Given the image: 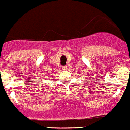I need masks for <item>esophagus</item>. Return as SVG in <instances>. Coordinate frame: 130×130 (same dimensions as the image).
Wrapping results in <instances>:
<instances>
[{
  "label": "esophagus",
  "instance_id": "obj_1",
  "mask_svg": "<svg viewBox=\"0 0 130 130\" xmlns=\"http://www.w3.org/2000/svg\"><path fill=\"white\" fill-rule=\"evenodd\" d=\"M62 69H63V70H67V69H68V66H63Z\"/></svg>",
  "mask_w": 130,
  "mask_h": 130
}]
</instances>
